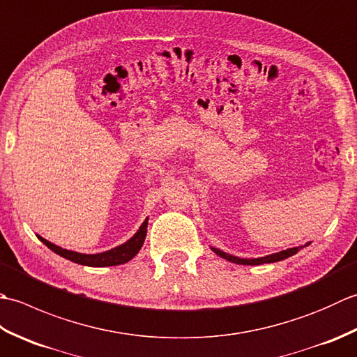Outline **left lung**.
Wrapping results in <instances>:
<instances>
[{"label":"left lung","instance_id":"obj_1","mask_svg":"<svg viewBox=\"0 0 357 357\" xmlns=\"http://www.w3.org/2000/svg\"><path fill=\"white\" fill-rule=\"evenodd\" d=\"M310 245V242H307L305 245H299V247H293V248H287V250H282V252H278V253H273V255H268V256H264V257H256V259H242V257H238V256H233V255H229L222 252V250L219 248H215L211 247V250L218 255L224 257V259L230 261V262H234V264H239V265H262V264H271V262H279V261H284L287 259V257H290L293 255H296L299 252L301 248H304Z\"/></svg>","mask_w":357,"mask_h":357}]
</instances>
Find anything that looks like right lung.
Wrapping results in <instances>:
<instances>
[{
  "label": "right lung",
  "mask_w": 357,
  "mask_h": 357,
  "mask_svg": "<svg viewBox=\"0 0 357 357\" xmlns=\"http://www.w3.org/2000/svg\"><path fill=\"white\" fill-rule=\"evenodd\" d=\"M147 222H149V218L142 222L139 230L136 231L130 239L126 241L124 244H121L112 250H107V252L96 253V255H84V253L72 252V250H66V248L52 244V242L44 239L43 236H38V234L36 236L44 245H47L52 252H55L56 255L63 256V257H66V259H69L75 264L87 265V267H112V265L126 264L130 259H133L136 255H138V252L144 244V239H146V234H147Z\"/></svg>",
  "instance_id": "1"
}]
</instances>
